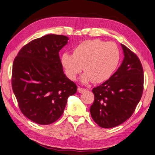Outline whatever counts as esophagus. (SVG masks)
<instances>
[{
  "label": "esophagus",
  "mask_w": 155,
  "mask_h": 155,
  "mask_svg": "<svg viewBox=\"0 0 155 155\" xmlns=\"http://www.w3.org/2000/svg\"><path fill=\"white\" fill-rule=\"evenodd\" d=\"M85 91H86L85 89H83V88H82V87H78V91L79 93H83Z\"/></svg>",
  "instance_id": "34e87169"
}]
</instances>
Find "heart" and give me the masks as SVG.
Here are the masks:
<instances>
[{
  "mask_svg": "<svg viewBox=\"0 0 155 155\" xmlns=\"http://www.w3.org/2000/svg\"><path fill=\"white\" fill-rule=\"evenodd\" d=\"M120 61V51L116 44L100 39L83 41L73 49L72 54L64 53L61 64L66 75L75 80L82 72L83 83L95 81L102 83L108 80L117 69Z\"/></svg>",
  "mask_w": 155,
  "mask_h": 155,
  "instance_id": "1",
  "label": "heart"
}]
</instances>
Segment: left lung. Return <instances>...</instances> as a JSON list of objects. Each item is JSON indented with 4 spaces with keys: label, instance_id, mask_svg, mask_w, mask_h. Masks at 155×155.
<instances>
[{
    "label": "left lung",
    "instance_id": "left-lung-1",
    "mask_svg": "<svg viewBox=\"0 0 155 155\" xmlns=\"http://www.w3.org/2000/svg\"><path fill=\"white\" fill-rule=\"evenodd\" d=\"M124 60L108 80L94 87V102L90 107L93 120L102 128L126 121L135 111L144 89L143 68L135 53L121 44Z\"/></svg>",
    "mask_w": 155,
    "mask_h": 155
}]
</instances>
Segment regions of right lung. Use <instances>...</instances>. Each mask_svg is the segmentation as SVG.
I'll list each match as a JSON object with an SVG mask.
<instances>
[{
	"label": "right lung",
	"instance_id": "obj_1",
	"mask_svg": "<svg viewBox=\"0 0 155 155\" xmlns=\"http://www.w3.org/2000/svg\"><path fill=\"white\" fill-rule=\"evenodd\" d=\"M63 35H47L30 41L14 59L12 89L21 112L37 124L56 121L68 98L77 91L64 73L59 51L68 43Z\"/></svg>",
	"mask_w": 155,
	"mask_h": 155
}]
</instances>
